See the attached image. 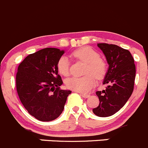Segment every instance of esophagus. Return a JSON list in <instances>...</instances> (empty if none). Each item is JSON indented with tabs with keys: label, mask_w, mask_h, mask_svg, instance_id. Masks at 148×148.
I'll list each match as a JSON object with an SVG mask.
<instances>
[{
	"label": "esophagus",
	"mask_w": 148,
	"mask_h": 148,
	"mask_svg": "<svg viewBox=\"0 0 148 148\" xmlns=\"http://www.w3.org/2000/svg\"><path fill=\"white\" fill-rule=\"evenodd\" d=\"M80 95H81L83 97H84V98H87V97H90V95L84 94V93H80Z\"/></svg>",
	"instance_id": "34e87169"
}]
</instances>
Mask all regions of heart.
<instances>
[{
  "label": "heart",
  "instance_id": "1",
  "mask_svg": "<svg viewBox=\"0 0 148 148\" xmlns=\"http://www.w3.org/2000/svg\"><path fill=\"white\" fill-rule=\"evenodd\" d=\"M74 58L86 63L84 77H71L66 79V85L68 88L79 92H88L95 84V77L100 79L105 76L107 70L106 63L99 58V54L90 47H83L74 51ZM70 62L69 58L63 56L58 59L57 69L58 72L64 76L69 73Z\"/></svg>",
  "mask_w": 148,
  "mask_h": 148
}]
</instances>
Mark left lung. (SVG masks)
Listing matches in <instances>:
<instances>
[{"label":"left lung","instance_id":"8db88e82","mask_svg":"<svg viewBox=\"0 0 148 148\" xmlns=\"http://www.w3.org/2000/svg\"><path fill=\"white\" fill-rule=\"evenodd\" d=\"M97 46L106 56L108 69L103 82L107 87L96 92L100 103L92 111L97 116L108 117L119 111L132 94L136 68L128 50L112 44L97 43Z\"/></svg>","mask_w":148,"mask_h":148}]
</instances>
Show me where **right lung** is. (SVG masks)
<instances>
[{
  "instance_id": "add662e5",
  "label": "right lung",
  "mask_w": 148,
  "mask_h": 148,
  "mask_svg": "<svg viewBox=\"0 0 148 148\" xmlns=\"http://www.w3.org/2000/svg\"><path fill=\"white\" fill-rule=\"evenodd\" d=\"M64 53L47 48L27 56L18 67L16 84L20 100L29 114L41 121H51L63 112L71 90H61L57 63Z\"/></svg>"
}]
</instances>
